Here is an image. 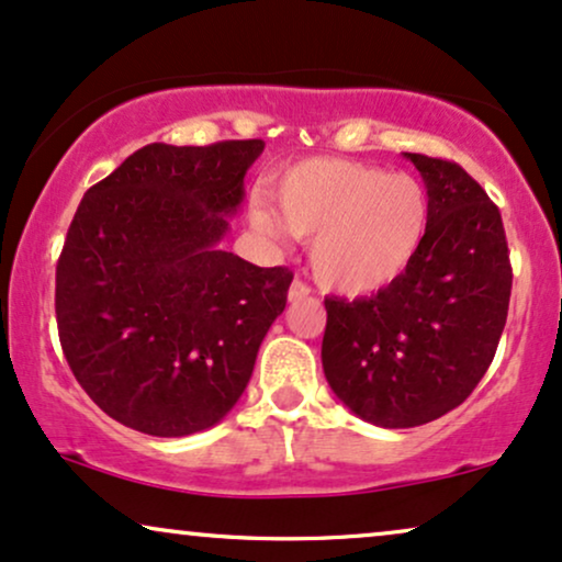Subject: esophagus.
Here are the masks:
<instances>
[{
    "label": "esophagus",
    "mask_w": 562,
    "mask_h": 562,
    "mask_svg": "<svg viewBox=\"0 0 562 562\" xmlns=\"http://www.w3.org/2000/svg\"><path fill=\"white\" fill-rule=\"evenodd\" d=\"M311 295V285H305L303 280H293V285H290V293H288V297L290 301H303V297H308Z\"/></svg>",
    "instance_id": "esophagus-1"
}]
</instances>
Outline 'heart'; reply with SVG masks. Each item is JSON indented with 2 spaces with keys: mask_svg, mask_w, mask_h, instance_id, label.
I'll list each match as a JSON object with an SVG mask.
<instances>
[{
  "mask_svg": "<svg viewBox=\"0 0 562 562\" xmlns=\"http://www.w3.org/2000/svg\"><path fill=\"white\" fill-rule=\"evenodd\" d=\"M274 196L280 212L267 199H254V228L311 240L316 277L345 295L394 285L428 238V189L402 170L386 173L371 162L316 155L282 170Z\"/></svg>",
  "mask_w": 562,
  "mask_h": 562,
  "instance_id": "obj_1",
  "label": "heart"
}]
</instances>
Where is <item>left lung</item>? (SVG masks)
<instances>
[{"label": "left lung", "instance_id": "8db88e82", "mask_svg": "<svg viewBox=\"0 0 562 562\" xmlns=\"http://www.w3.org/2000/svg\"><path fill=\"white\" fill-rule=\"evenodd\" d=\"M423 173L430 228L394 285L326 297L324 375L355 415L415 428L459 407L493 363L510 301L501 210L459 162L404 153Z\"/></svg>", "mask_w": 562, "mask_h": 562}]
</instances>
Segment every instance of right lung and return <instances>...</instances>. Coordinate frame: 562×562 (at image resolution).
<instances>
[{"mask_svg":"<svg viewBox=\"0 0 562 562\" xmlns=\"http://www.w3.org/2000/svg\"><path fill=\"white\" fill-rule=\"evenodd\" d=\"M261 139L153 142L85 191L56 265V326L75 379L147 436L217 425L240 400L293 272L223 251Z\"/></svg>","mask_w":562,"mask_h":562,"instance_id":"add662e5","label":"right lung"}]
</instances>
